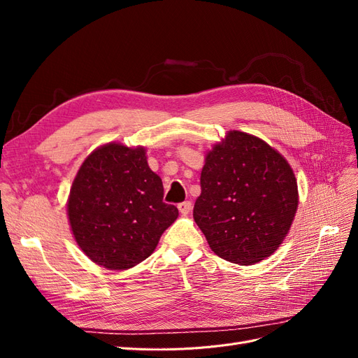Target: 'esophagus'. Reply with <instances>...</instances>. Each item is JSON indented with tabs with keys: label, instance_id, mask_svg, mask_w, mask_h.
<instances>
[{
	"label": "esophagus",
	"instance_id": "obj_1",
	"mask_svg": "<svg viewBox=\"0 0 358 358\" xmlns=\"http://www.w3.org/2000/svg\"><path fill=\"white\" fill-rule=\"evenodd\" d=\"M178 209H179L180 213L187 215V213H189V210L192 209V203H191V201H182V203L178 204Z\"/></svg>",
	"mask_w": 358,
	"mask_h": 358
}]
</instances>
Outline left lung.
Masks as SVG:
<instances>
[{
	"label": "left lung",
	"instance_id": "1",
	"mask_svg": "<svg viewBox=\"0 0 358 358\" xmlns=\"http://www.w3.org/2000/svg\"><path fill=\"white\" fill-rule=\"evenodd\" d=\"M200 185L194 221L216 255L249 266L282 243L297 210V182L262 138L230 131L206 157Z\"/></svg>",
	"mask_w": 358,
	"mask_h": 358
}]
</instances>
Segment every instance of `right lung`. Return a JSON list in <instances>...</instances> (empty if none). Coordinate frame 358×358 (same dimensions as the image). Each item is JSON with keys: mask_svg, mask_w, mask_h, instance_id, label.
Returning a JSON list of instances; mask_svg holds the SVG:
<instances>
[{"mask_svg": "<svg viewBox=\"0 0 358 358\" xmlns=\"http://www.w3.org/2000/svg\"><path fill=\"white\" fill-rule=\"evenodd\" d=\"M143 148L101 146L85 159L69 199L74 239L94 263L125 270L142 263L178 218Z\"/></svg>", "mask_w": 358, "mask_h": 358, "instance_id": "1", "label": "right lung"}]
</instances>
